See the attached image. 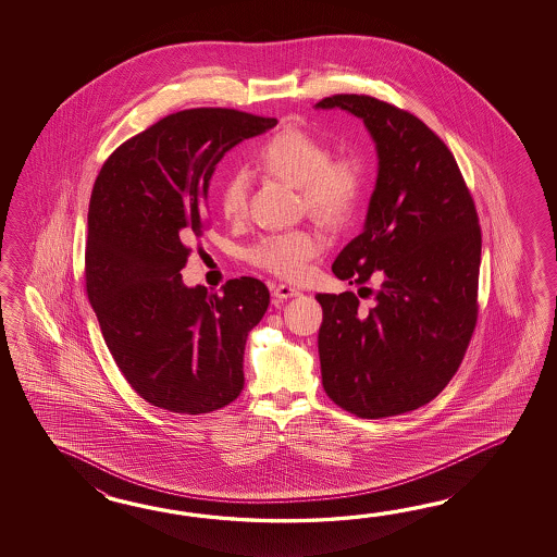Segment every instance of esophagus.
<instances>
[{
	"mask_svg": "<svg viewBox=\"0 0 557 557\" xmlns=\"http://www.w3.org/2000/svg\"><path fill=\"white\" fill-rule=\"evenodd\" d=\"M273 295L274 298H278V300H286V298L300 295V290L295 288V286H288V284H278V286H274Z\"/></svg>",
	"mask_w": 557,
	"mask_h": 557,
	"instance_id": "34e87169",
	"label": "esophagus"
}]
</instances>
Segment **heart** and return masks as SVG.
<instances>
[{
  "instance_id": "obj_1",
  "label": "heart",
  "mask_w": 557,
  "mask_h": 557,
  "mask_svg": "<svg viewBox=\"0 0 557 557\" xmlns=\"http://www.w3.org/2000/svg\"><path fill=\"white\" fill-rule=\"evenodd\" d=\"M329 145L298 127H284L269 137L259 151V165L300 190L302 205L320 221L341 225L362 199L367 169L356 154L329 157ZM249 181L243 171L228 175L219 207L226 219H238L247 209ZM324 237L314 228H295L262 237L249 250L252 264L283 278H302L310 262L324 250Z\"/></svg>"
}]
</instances>
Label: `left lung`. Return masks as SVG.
Masks as SVG:
<instances>
[{"label": "left lung", "instance_id": "1", "mask_svg": "<svg viewBox=\"0 0 557 557\" xmlns=\"http://www.w3.org/2000/svg\"><path fill=\"white\" fill-rule=\"evenodd\" d=\"M317 107L362 119L379 153L364 231L332 273L348 284L382 278L368 288V312L350 290L317 295L322 386L350 414H404L434 400L462 364L478 320L480 219L450 149L416 115L370 95Z\"/></svg>", "mask_w": 557, "mask_h": 557}]
</instances>
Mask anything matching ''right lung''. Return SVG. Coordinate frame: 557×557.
<instances>
[{
    "mask_svg": "<svg viewBox=\"0 0 557 557\" xmlns=\"http://www.w3.org/2000/svg\"><path fill=\"white\" fill-rule=\"evenodd\" d=\"M274 125L237 109H185L119 145L95 178L85 288L121 374L157 408L207 414L245 386V344L271 302L267 284L240 276L211 295L185 286L181 269L209 228L214 166Z\"/></svg>",
    "mask_w": 557,
    "mask_h": 557,
    "instance_id": "add662e5",
    "label": "right lung"
}]
</instances>
